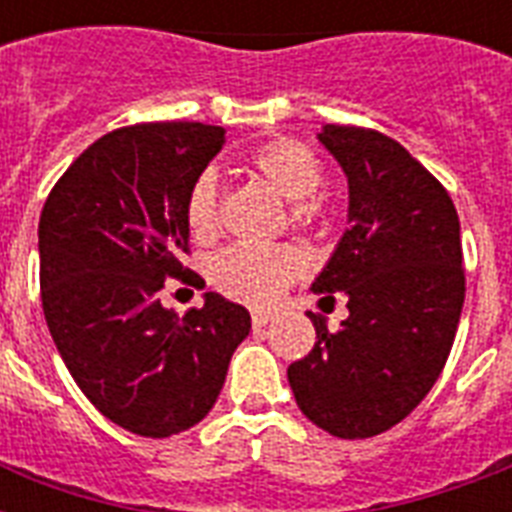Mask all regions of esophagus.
<instances>
[{
  "label": "esophagus",
  "mask_w": 512,
  "mask_h": 512,
  "mask_svg": "<svg viewBox=\"0 0 512 512\" xmlns=\"http://www.w3.org/2000/svg\"><path fill=\"white\" fill-rule=\"evenodd\" d=\"M271 321H273V313H268V311H252V327H255V329L265 327V324H271Z\"/></svg>",
  "instance_id": "esophagus-1"
}]
</instances>
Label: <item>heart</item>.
I'll list each match as a JSON object with an SVG mask.
<instances>
[{
  "instance_id": "obj_1",
  "label": "heart",
  "mask_w": 512,
  "mask_h": 512,
  "mask_svg": "<svg viewBox=\"0 0 512 512\" xmlns=\"http://www.w3.org/2000/svg\"><path fill=\"white\" fill-rule=\"evenodd\" d=\"M249 164L273 191L292 201V217L297 223H311L324 215L319 199L324 167L305 143L295 138L268 140L252 151ZM185 223L201 241L220 231V180L212 170L193 180L185 199ZM303 265L300 252L292 247L233 244L209 263V279L231 300L271 305L303 273Z\"/></svg>"
}]
</instances>
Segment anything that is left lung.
Returning a JSON list of instances; mask_svg holds the SVG:
<instances>
[{
    "instance_id": "8db88e82",
    "label": "left lung",
    "mask_w": 512,
    "mask_h": 512,
    "mask_svg": "<svg viewBox=\"0 0 512 512\" xmlns=\"http://www.w3.org/2000/svg\"><path fill=\"white\" fill-rule=\"evenodd\" d=\"M319 140L348 177V223L313 281L348 297L337 332L311 313L316 345L287 369L300 412L337 438L385 433L428 396L465 303L460 217L446 188L401 143L327 124Z\"/></svg>"
}]
</instances>
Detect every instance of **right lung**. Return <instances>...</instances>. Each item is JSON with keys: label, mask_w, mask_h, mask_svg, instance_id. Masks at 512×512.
Wrapping results in <instances>:
<instances>
[{"label": "right lung", "mask_w": 512, "mask_h": 512, "mask_svg": "<svg viewBox=\"0 0 512 512\" xmlns=\"http://www.w3.org/2000/svg\"><path fill=\"white\" fill-rule=\"evenodd\" d=\"M225 143L223 127L154 122L95 140L44 201L39 287L50 335L74 382L103 417L167 438L207 417L247 308L217 292L183 319L162 305L164 279L188 271L185 199Z\"/></svg>", "instance_id": "obj_1"}]
</instances>
